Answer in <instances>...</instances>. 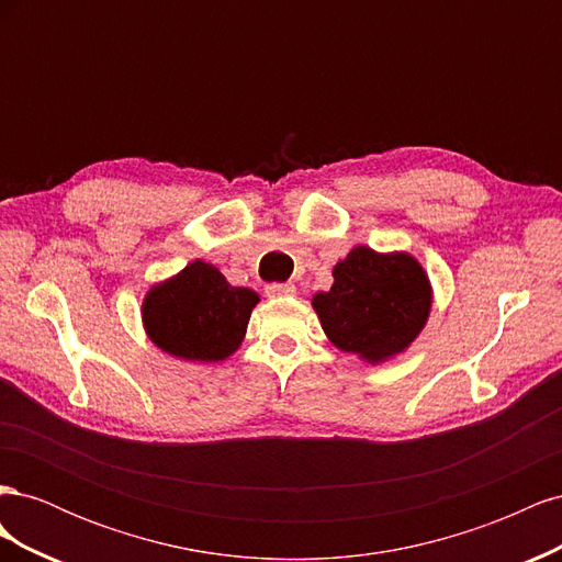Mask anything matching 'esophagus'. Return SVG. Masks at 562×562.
<instances>
[{
	"label": "esophagus",
	"mask_w": 562,
	"mask_h": 562,
	"mask_svg": "<svg viewBox=\"0 0 562 562\" xmlns=\"http://www.w3.org/2000/svg\"><path fill=\"white\" fill-rule=\"evenodd\" d=\"M267 297H291L295 295V285L293 283H269L265 288Z\"/></svg>",
	"instance_id": "34e87169"
}]
</instances>
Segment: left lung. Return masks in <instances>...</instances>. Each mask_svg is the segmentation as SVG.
<instances>
[{
  "label": "left lung",
  "instance_id": "obj_1",
  "mask_svg": "<svg viewBox=\"0 0 562 562\" xmlns=\"http://www.w3.org/2000/svg\"><path fill=\"white\" fill-rule=\"evenodd\" d=\"M427 269L407 250L356 246L333 267V285L312 297L330 342L363 363L380 366L407 351L431 314Z\"/></svg>",
  "mask_w": 562,
  "mask_h": 562
}]
</instances>
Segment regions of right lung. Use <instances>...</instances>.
Wrapping results in <instances>:
<instances>
[{
    "instance_id": "add662e5",
    "label": "right lung",
    "mask_w": 562,
    "mask_h": 562,
    "mask_svg": "<svg viewBox=\"0 0 562 562\" xmlns=\"http://www.w3.org/2000/svg\"><path fill=\"white\" fill-rule=\"evenodd\" d=\"M260 295L232 285L217 267L192 260L143 297V328L151 345L187 363L225 361L241 347Z\"/></svg>"
}]
</instances>
